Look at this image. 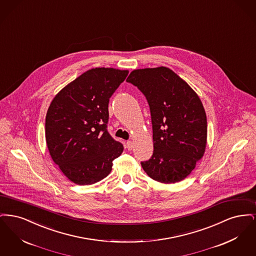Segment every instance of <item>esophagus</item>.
<instances>
[{"label": "esophagus", "instance_id": "esophagus-1", "mask_svg": "<svg viewBox=\"0 0 256 256\" xmlns=\"http://www.w3.org/2000/svg\"><path fill=\"white\" fill-rule=\"evenodd\" d=\"M126 148H128V150H132L134 148V143H132V141H126Z\"/></svg>", "mask_w": 256, "mask_h": 256}]
</instances>
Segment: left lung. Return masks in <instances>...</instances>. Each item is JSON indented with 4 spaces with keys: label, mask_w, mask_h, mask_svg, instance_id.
<instances>
[{
    "label": "left lung",
    "mask_w": 256,
    "mask_h": 256,
    "mask_svg": "<svg viewBox=\"0 0 256 256\" xmlns=\"http://www.w3.org/2000/svg\"><path fill=\"white\" fill-rule=\"evenodd\" d=\"M128 82L145 95L152 116L154 154L141 162L146 174L161 183L184 180L206 152V110L195 91L167 67L137 69Z\"/></svg>",
    "instance_id": "left-lung-1"
}]
</instances>
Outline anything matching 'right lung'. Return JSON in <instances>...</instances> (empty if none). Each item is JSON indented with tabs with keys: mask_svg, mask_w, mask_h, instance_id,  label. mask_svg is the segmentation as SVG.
Wrapping results in <instances>:
<instances>
[{
	"mask_svg": "<svg viewBox=\"0 0 256 256\" xmlns=\"http://www.w3.org/2000/svg\"><path fill=\"white\" fill-rule=\"evenodd\" d=\"M128 74L104 67L88 70L61 89L50 104L45 124L50 154L76 184L106 178L112 161L124 150L106 128L110 97Z\"/></svg>",
	"mask_w": 256,
	"mask_h": 256,
	"instance_id": "add662e5",
	"label": "right lung"
}]
</instances>
